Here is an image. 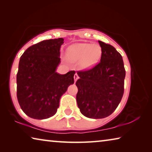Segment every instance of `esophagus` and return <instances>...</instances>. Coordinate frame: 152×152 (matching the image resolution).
<instances>
[{"mask_svg": "<svg viewBox=\"0 0 152 152\" xmlns=\"http://www.w3.org/2000/svg\"><path fill=\"white\" fill-rule=\"evenodd\" d=\"M78 78H79V76H78V74H77L76 73L75 74H74V81H75V82H76V80H78Z\"/></svg>", "mask_w": 152, "mask_h": 152, "instance_id": "esophagus-1", "label": "esophagus"}]
</instances>
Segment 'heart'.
<instances>
[{
	"instance_id": "heart-1",
	"label": "heart",
	"mask_w": 152,
	"mask_h": 152,
	"mask_svg": "<svg viewBox=\"0 0 152 152\" xmlns=\"http://www.w3.org/2000/svg\"><path fill=\"white\" fill-rule=\"evenodd\" d=\"M101 54L99 45L91 43H78L68 48L67 56L73 62L80 61L83 67H89L99 60Z\"/></svg>"
}]
</instances>
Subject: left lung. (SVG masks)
<instances>
[{"label": "left lung", "instance_id": "1", "mask_svg": "<svg viewBox=\"0 0 152 152\" xmlns=\"http://www.w3.org/2000/svg\"><path fill=\"white\" fill-rule=\"evenodd\" d=\"M101 61L87 70L78 71L76 101L81 113L102 119L115 111L124 93L125 70L121 55L113 46L99 41Z\"/></svg>", "mask_w": 152, "mask_h": 152}]
</instances>
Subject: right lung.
Here are the masks:
<instances>
[{"label": "right lung", "mask_w": 152, "mask_h": 152, "mask_svg": "<svg viewBox=\"0 0 152 152\" xmlns=\"http://www.w3.org/2000/svg\"><path fill=\"white\" fill-rule=\"evenodd\" d=\"M63 38L44 40L27 48L20 58L17 74V96L27 116L45 119L54 115L60 99L74 84L75 71L56 72L60 63Z\"/></svg>", "instance_id": "1"}]
</instances>
